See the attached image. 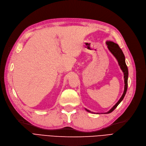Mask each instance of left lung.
<instances>
[{"label": "left lung", "mask_w": 146, "mask_h": 146, "mask_svg": "<svg viewBox=\"0 0 146 146\" xmlns=\"http://www.w3.org/2000/svg\"><path fill=\"white\" fill-rule=\"evenodd\" d=\"M106 44L108 45V48H109L110 52H111L112 53V54L116 58V59L117 60L118 62H119V64L120 67V68L122 70V71H123V72L124 78H125V89H124L123 93V94H122V96L120 98V99L119 100V101L117 102L116 104L113 107L111 110H110L109 111L105 113H109L112 112L113 111V110L117 107V106L120 103V102L122 100H123V99L124 98V96L125 95L126 93H127V88H128V70L127 66L125 63V56H124V54H123V52H122L121 49L120 48V46H119V45L115 44V43H114L113 42H111V41L106 42ZM86 110L88 112H91V111H88V110H87V109H86Z\"/></svg>", "instance_id": "1"}]
</instances>
